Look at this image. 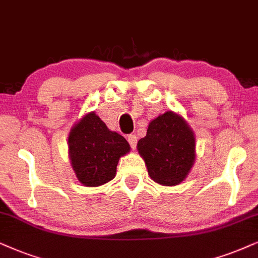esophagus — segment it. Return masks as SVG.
Returning <instances> with one entry per match:
<instances>
[{
	"label": "esophagus",
	"instance_id": "34e87169",
	"mask_svg": "<svg viewBox=\"0 0 258 258\" xmlns=\"http://www.w3.org/2000/svg\"><path fill=\"white\" fill-rule=\"evenodd\" d=\"M137 136L136 135H130L128 137H127V140H128V143H130V145H131V148L132 149H136V146H137Z\"/></svg>",
	"mask_w": 258,
	"mask_h": 258
}]
</instances>
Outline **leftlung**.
Listing matches in <instances>:
<instances>
[{
  "label": "left lung",
  "mask_w": 258,
  "mask_h": 258,
  "mask_svg": "<svg viewBox=\"0 0 258 258\" xmlns=\"http://www.w3.org/2000/svg\"><path fill=\"white\" fill-rule=\"evenodd\" d=\"M195 135L180 114L167 110L149 123L146 136L137 144L152 181L161 185H177L193 168Z\"/></svg>",
  "instance_id": "left-lung-1"
}]
</instances>
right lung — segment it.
Instances as JSON below:
<instances>
[{
  "mask_svg": "<svg viewBox=\"0 0 258 258\" xmlns=\"http://www.w3.org/2000/svg\"><path fill=\"white\" fill-rule=\"evenodd\" d=\"M69 158L77 180L86 187H99L113 180L116 165L131 150L127 140L110 131L95 112H89L71 127Z\"/></svg>",
  "mask_w": 258,
  "mask_h": 258,
  "instance_id": "obj_1",
  "label": "right lung"
}]
</instances>
